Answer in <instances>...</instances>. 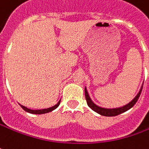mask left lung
Here are the masks:
<instances>
[{
    "label": "left lung",
    "mask_w": 149,
    "mask_h": 149,
    "mask_svg": "<svg viewBox=\"0 0 149 149\" xmlns=\"http://www.w3.org/2000/svg\"><path fill=\"white\" fill-rule=\"evenodd\" d=\"M142 89H143V87H141V89H140V91H139V93H138V95H137V96H136L129 103H127V105L123 106V107H118V108H112V109H109V108H103V107L97 106L91 100V98H90V97H89V95H88V93H87L86 87H85V97H86V100H87V105H88V107H90L91 109H93V111H95L96 113H99L102 116L113 117V116H117V115H119L121 113H124V112L127 111L128 109H130L131 107H133V106H134V104L137 102V101L139 100V96H140L141 92H142Z\"/></svg>",
    "instance_id": "8db88e82"
}]
</instances>
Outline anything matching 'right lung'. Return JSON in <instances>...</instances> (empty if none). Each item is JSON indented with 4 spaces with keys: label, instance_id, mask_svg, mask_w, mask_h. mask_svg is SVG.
Returning a JSON list of instances; mask_svg holds the SVG:
<instances>
[{
    "label": "right lung",
    "instance_id": "right-lung-1",
    "mask_svg": "<svg viewBox=\"0 0 149 149\" xmlns=\"http://www.w3.org/2000/svg\"><path fill=\"white\" fill-rule=\"evenodd\" d=\"M60 102H61V100L57 102V104H56L55 106H53V107H49V108H46V109H41V110H31V109H29V108H27V107H24V106H22V105H21V107H22L23 109H24L26 112H27V113H34V114H43V113H49V112L53 111L54 109H56V107L59 106Z\"/></svg>",
    "mask_w": 149,
    "mask_h": 149
}]
</instances>
